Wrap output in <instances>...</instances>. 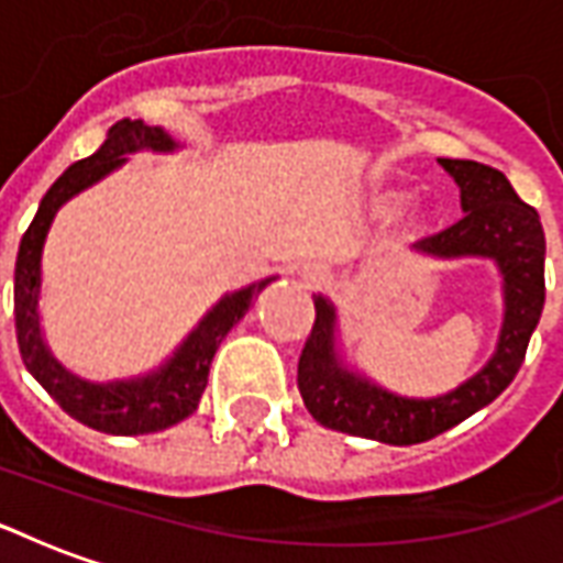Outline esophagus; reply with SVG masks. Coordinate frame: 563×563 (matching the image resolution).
Instances as JSON below:
<instances>
[{
  "label": "esophagus",
  "instance_id": "1",
  "mask_svg": "<svg viewBox=\"0 0 563 563\" xmlns=\"http://www.w3.org/2000/svg\"><path fill=\"white\" fill-rule=\"evenodd\" d=\"M325 277H329V271H325V265H319V262H307L305 268H301V283L305 286H322L325 283Z\"/></svg>",
  "mask_w": 563,
  "mask_h": 563
}]
</instances>
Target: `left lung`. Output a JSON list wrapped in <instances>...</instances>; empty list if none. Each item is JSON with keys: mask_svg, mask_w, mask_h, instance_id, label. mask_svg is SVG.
<instances>
[{"mask_svg": "<svg viewBox=\"0 0 563 563\" xmlns=\"http://www.w3.org/2000/svg\"><path fill=\"white\" fill-rule=\"evenodd\" d=\"M461 189L464 217L422 238L413 250L424 256L495 258L504 274V325L495 355L459 389L440 398H401L379 389L341 365L334 329L338 310L325 295H313L317 319L298 358V391L319 424L343 434L410 446L443 434L483 410L519 374L528 341L545 301V238L540 213L525 205L504 174L473 159H440Z\"/></svg>", "mask_w": 563, "mask_h": 563, "instance_id": "8db88e82", "label": "left lung"}]
</instances>
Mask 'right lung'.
I'll use <instances>...</instances> for the list:
<instances>
[{
	"mask_svg": "<svg viewBox=\"0 0 563 563\" xmlns=\"http://www.w3.org/2000/svg\"><path fill=\"white\" fill-rule=\"evenodd\" d=\"M177 144L172 135L159 126H144L141 120H120L111 126L108 139L90 159H80L68 165L59 174L47 192L30 229L23 234L14 265V325H18V346L23 355V365L32 377L38 379L44 391L54 398L71 419H78L87 428L104 431V434H150L172 428L189 413H196L201 391L208 386V371L213 353L222 338L241 322L256 295L268 286V280H258L246 289L225 295L220 305L201 319L196 331L186 338L177 353L147 377L120 379V383H90L56 362L51 350L44 346L42 322H38V292H42V250L47 229L54 222L56 210L66 205L68 198L78 196L104 174H111L126 162V153L135 150H159L168 153Z\"/></svg>",
	"mask_w": 563,
	"mask_h": 563,
	"instance_id": "right-lung-1",
	"label": "right lung"
}]
</instances>
